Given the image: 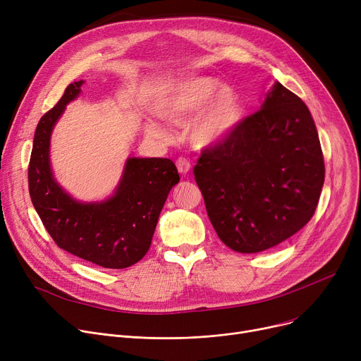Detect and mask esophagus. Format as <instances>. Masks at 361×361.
Listing matches in <instances>:
<instances>
[{
  "instance_id": "34e87169",
  "label": "esophagus",
  "mask_w": 361,
  "mask_h": 361,
  "mask_svg": "<svg viewBox=\"0 0 361 361\" xmlns=\"http://www.w3.org/2000/svg\"><path fill=\"white\" fill-rule=\"evenodd\" d=\"M192 165H190V161L185 159V158H178L177 159V169L180 174H187L188 171H190Z\"/></svg>"
}]
</instances>
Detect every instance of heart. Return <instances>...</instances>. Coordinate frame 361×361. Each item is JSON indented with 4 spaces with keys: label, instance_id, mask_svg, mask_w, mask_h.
Wrapping results in <instances>:
<instances>
[{
    "label": "heart",
    "instance_id": "b5f03b06",
    "mask_svg": "<svg viewBox=\"0 0 361 361\" xmlns=\"http://www.w3.org/2000/svg\"><path fill=\"white\" fill-rule=\"evenodd\" d=\"M197 111L188 137L200 149L224 143L240 126L244 112L237 89L209 75H192L176 82L159 104L161 116L174 123H181ZM150 131L157 136L165 135L158 126H150Z\"/></svg>",
    "mask_w": 361,
    "mask_h": 361
}]
</instances>
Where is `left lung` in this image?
<instances>
[{
    "label": "left lung",
    "instance_id": "left-lung-1",
    "mask_svg": "<svg viewBox=\"0 0 361 361\" xmlns=\"http://www.w3.org/2000/svg\"><path fill=\"white\" fill-rule=\"evenodd\" d=\"M195 180L218 237L234 252L259 253L290 238L313 216L325 181L309 108L275 82L259 111L203 150Z\"/></svg>",
    "mask_w": 361,
    "mask_h": 361
}]
</instances>
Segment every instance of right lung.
Segmentation results:
<instances>
[{"instance_id": "add662e5", "label": "right lung", "mask_w": 361, "mask_h": 361, "mask_svg": "<svg viewBox=\"0 0 361 361\" xmlns=\"http://www.w3.org/2000/svg\"><path fill=\"white\" fill-rule=\"evenodd\" d=\"M79 80L39 120L29 162V193L44 226L60 249L102 268L124 269L149 250L165 200L178 181L166 158H127L116 190L101 202H80L56 183L49 146L66 105L82 92Z\"/></svg>"}]
</instances>
